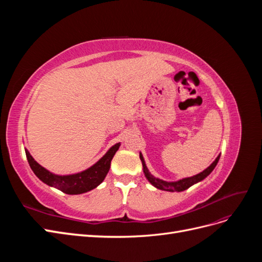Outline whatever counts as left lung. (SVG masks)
<instances>
[{"label": "left lung", "mask_w": 262, "mask_h": 262, "mask_svg": "<svg viewBox=\"0 0 262 262\" xmlns=\"http://www.w3.org/2000/svg\"><path fill=\"white\" fill-rule=\"evenodd\" d=\"M140 160L142 162V165H143V171H144V175L146 177V179L152 184L155 188L160 189V190H165V191H170V192H180V191H184V190L190 188L191 186H193L196 182H199L201 180H203L205 177H208L210 173L213 171V169L215 168V166L217 165V162L220 160V155L215 158V161H214L207 169H204L202 172L198 173L195 176L192 177H188V178H184V179H180L178 181H165L162 179H158L155 178L153 175H150V172L148 171L145 162H144V158L142 156V154L140 153Z\"/></svg>", "instance_id": "1"}]
</instances>
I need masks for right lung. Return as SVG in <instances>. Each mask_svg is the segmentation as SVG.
I'll return each instance as SVG.
<instances>
[{"instance_id": "right-lung-1", "label": "right lung", "mask_w": 262, "mask_h": 262, "mask_svg": "<svg viewBox=\"0 0 262 262\" xmlns=\"http://www.w3.org/2000/svg\"><path fill=\"white\" fill-rule=\"evenodd\" d=\"M119 146H120V143H117L110 147L108 152L96 164H94L86 170L73 173V175L64 176L54 175V173L47 170L34 160L33 156L30 155L26 148L25 152L30 168L33 169L35 175L42 182H45L48 186L61 190L62 192L67 194H81L91 191V190L95 189L104 181L109 171L110 163H112L113 157L116 154Z\"/></svg>"}]
</instances>
